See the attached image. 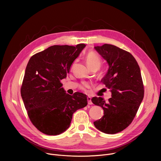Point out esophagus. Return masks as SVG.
<instances>
[{
	"label": "esophagus",
	"mask_w": 161,
	"mask_h": 161,
	"mask_svg": "<svg viewBox=\"0 0 161 161\" xmlns=\"http://www.w3.org/2000/svg\"><path fill=\"white\" fill-rule=\"evenodd\" d=\"M87 101H88V104H92V102L91 101V98L90 97H87Z\"/></svg>",
	"instance_id": "1"
}]
</instances>
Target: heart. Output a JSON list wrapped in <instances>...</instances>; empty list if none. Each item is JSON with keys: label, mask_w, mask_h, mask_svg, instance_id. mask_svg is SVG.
<instances>
[{"label": "heart", "mask_w": 161, "mask_h": 161, "mask_svg": "<svg viewBox=\"0 0 161 161\" xmlns=\"http://www.w3.org/2000/svg\"><path fill=\"white\" fill-rule=\"evenodd\" d=\"M86 62L90 69L92 68H97L99 69L101 65V59L99 57L96 55L94 53H89L86 56ZM92 86V84L88 82H83L82 83L80 87V88L85 92H87L88 89Z\"/></svg>", "instance_id": "1"}]
</instances>
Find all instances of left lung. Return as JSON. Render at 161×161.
<instances>
[{
	"instance_id": "obj_1",
	"label": "left lung",
	"mask_w": 161,
	"mask_h": 161,
	"mask_svg": "<svg viewBox=\"0 0 161 161\" xmlns=\"http://www.w3.org/2000/svg\"><path fill=\"white\" fill-rule=\"evenodd\" d=\"M94 48L108 64V72L101 82L110 90L111 97L107 102L101 97L92 99L104 110L103 117L94 124L103 132L116 134L130 124L143 101L140 68L129 52L116 46L104 44Z\"/></svg>"
}]
</instances>
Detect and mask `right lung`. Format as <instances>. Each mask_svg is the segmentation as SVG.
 Segmentation results:
<instances>
[{
	"label": "right lung",
	"mask_w": 161,
	"mask_h": 161,
	"mask_svg": "<svg viewBox=\"0 0 161 161\" xmlns=\"http://www.w3.org/2000/svg\"><path fill=\"white\" fill-rule=\"evenodd\" d=\"M85 47V44L52 46L34 55L27 64L21 96L31 122L45 134L55 136L65 131L73 114L87 105L85 94H68L60 83Z\"/></svg>",
	"instance_id": "right-lung-1"
}]
</instances>
